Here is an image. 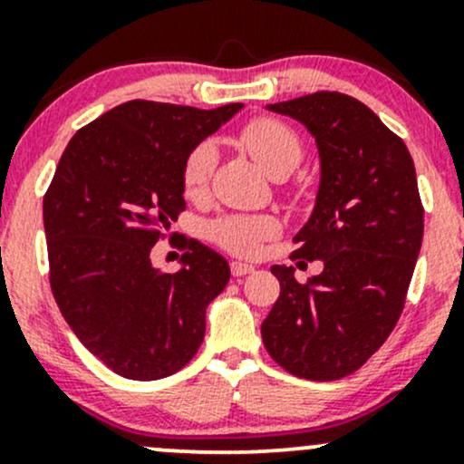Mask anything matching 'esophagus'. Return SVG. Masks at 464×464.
I'll return each instance as SVG.
<instances>
[{"label": "esophagus", "mask_w": 464, "mask_h": 464, "mask_svg": "<svg viewBox=\"0 0 464 464\" xmlns=\"http://www.w3.org/2000/svg\"><path fill=\"white\" fill-rule=\"evenodd\" d=\"M230 272H232V276H246V274L254 272V266H250V263L232 261L230 263Z\"/></svg>", "instance_id": "obj_1"}]
</instances>
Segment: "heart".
Instances as JSON below:
<instances>
[{"label": "heart", "mask_w": 464, "mask_h": 464, "mask_svg": "<svg viewBox=\"0 0 464 464\" xmlns=\"http://www.w3.org/2000/svg\"><path fill=\"white\" fill-rule=\"evenodd\" d=\"M238 141L263 170L276 179L296 170L305 152L301 137L285 121L274 117H256L247 121L238 132ZM214 168L217 148L210 141L197 143L183 161L181 183L186 197L198 198L208 192ZM208 232L223 250L237 256H256L263 243L281 234V221L272 214H230L212 221Z\"/></svg>", "instance_id": "1"}]
</instances>
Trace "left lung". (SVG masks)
Returning <instances> with one entry per match:
<instances>
[{"instance_id": "obj_1", "label": "left lung", "mask_w": 464, "mask_h": 464, "mask_svg": "<svg viewBox=\"0 0 464 464\" xmlns=\"http://www.w3.org/2000/svg\"><path fill=\"white\" fill-rule=\"evenodd\" d=\"M267 108L316 139L321 186L292 258L323 261V272L298 283L294 267H272L281 294L261 336L285 372L338 381L387 341L405 307L425 227L413 159L350 94L321 91Z\"/></svg>"}]
</instances>
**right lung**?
Masks as SVG:
<instances>
[{"label":"right lung","instance_id":"right-lung-1","mask_svg":"<svg viewBox=\"0 0 464 464\" xmlns=\"http://www.w3.org/2000/svg\"><path fill=\"white\" fill-rule=\"evenodd\" d=\"M241 108L134 99L77 130L59 159L44 197L51 290L83 347L119 376L166 378L201 347L230 266L188 241L181 270L161 274L150 250L186 210L188 152Z\"/></svg>","mask_w":464,"mask_h":464}]
</instances>
